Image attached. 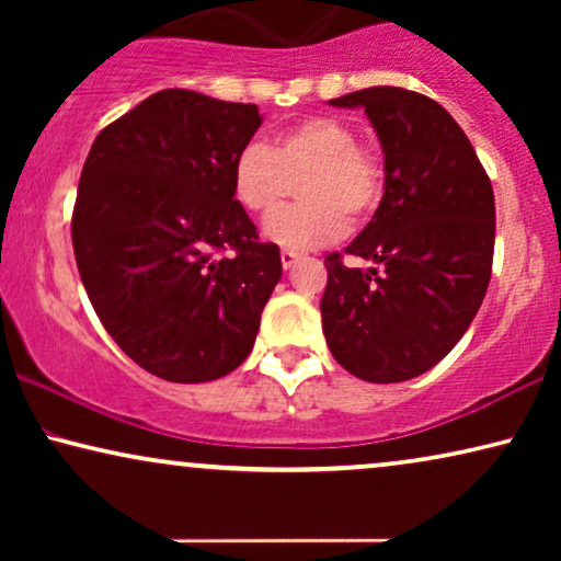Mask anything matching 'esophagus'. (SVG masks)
<instances>
[{"label": "esophagus", "mask_w": 561, "mask_h": 561, "mask_svg": "<svg viewBox=\"0 0 561 561\" xmlns=\"http://www.w3.org/2000/svg\"><path fill=\"white\" fill-rule=\"evenodd\" d=\"M298 257H301V255H298V252H294V250H283V252H280V265L286 267V271H290V267H294V265L298 263Z\"/></svg>", "instance_id": "34e87169"}]
</instances>
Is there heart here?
Masks as SVG:
<instances>
[{
  "instance_id": "heart-1",
  "label": "heart",
  "mask_w": 561,
  "mask_h": 561,
  "mask_svg": "<svg viewBox=\"0 0 561 561\" xmlns=\"http://www.w3.org/2000/svg\"><path fill=\"white\" fill-rule=\"evenodd\" d=\"M298 181L301 204L265 219L263 237L286 250H313L347 234L352 221H365L382 196V168L359 148V137L336 117H306L237 152L229 186L234 202L250 214H267Z\"/></svg>"
}]
</instances>
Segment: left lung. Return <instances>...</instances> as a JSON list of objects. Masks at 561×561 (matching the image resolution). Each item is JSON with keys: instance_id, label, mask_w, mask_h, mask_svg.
Returning <instances> with one entry per match:
<instances>
[{"instance_id": "obj_1", "label": "left lung", "mask_w": 561, "mask_h": 561, "mask_svg": "<svg viewBox=\"0 0 561 561\" xmlns=\"http://www.w3.org/2000/svg\"><path fill=\"white\" fill-rule=\"evenodd\" d=\"M363 106L386 156V191L347 255L324 260L321 329L336 363L367 382L432 370L462 340L485 298L495 248V198L485 168L451 114L398 87L329 102Z\"/></svg>"}]
</instances>
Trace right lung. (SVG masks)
Segmentation results:
<instances>
[{"instance_id":"right-lung-1","label":"right lung","mask_w":561,"mask_h":561,"mask_svg":"<svg viewBox=\"0 0 561 561\" xmlns=\"http://www.w3.org/2000/svg\"><path fill=\"white\" fill-rule=\"evenodd\" d=\"M260 122L255 104L165 89L106 125L83 163L71 219L83 288L125 355L163 380L240 367L280 280L278 244L257 240L229 186Z\"/></svg>"}]
</instances>
